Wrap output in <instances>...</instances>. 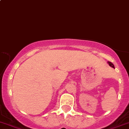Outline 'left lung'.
<instances>
[{"label":"left lung","instance_id":"8db88e82","mask_svg":"<svg viewBox=\"0 0 129 129\" xmlns=\"http://www.w3.org/2000/svg\"><path fill=\"white\" fill-rule=\"evenodd\" d=\"M108 64H109V66H110V67H113V68H115V67H114V65H113V63H112V62H108Z\"/></svg>","mask_w":129,"mask_h":129}]
</instances>
